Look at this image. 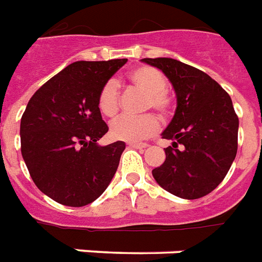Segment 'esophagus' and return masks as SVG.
<instances>
[{"mask_svg": "<svg viewBox=\"0 0 262 262\" xmlns=\"http://www.w3.org/2000/svg\"><path fill=\"white\" fill-rule=\"evenodd\" d=\"M129 147H133V148H137V149H144L148 147L147 143H127Z\"/></svg>", "mask_w": 262, "mask_h": 262, "instance_id": "obj_1", "label": "esophagus"}]
</instances>
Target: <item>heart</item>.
I'll return each instance as SVG.
<instances>
[{
	"instance_id": "obj_1",
	"label": "heart",
	"mask_w": 262,
	"mask_h": 262,
	"mask_svg": "<svg viewBox=\"0 0 262 262\" xmlns=\"http://www.w3.org/2000/svg\"><path fill=\"white\" fill-rule=\"evenodd\" d=\"M132 85L147 95L144 108H152L159 115L166 117L173 108V97L167 92V79L161 71L151 66H140L129 74ZM121 105L119 88L114 79L101 86L97 96V107L105 117H114ZM159 122L155 115L145 114L141 117L121 115L110 125V133L114 139L125 141H139L155 135Z\"/></svg>"
}]
</instances>
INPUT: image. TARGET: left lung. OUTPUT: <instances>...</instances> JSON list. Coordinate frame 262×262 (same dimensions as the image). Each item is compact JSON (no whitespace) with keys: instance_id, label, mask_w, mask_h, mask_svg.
<instances>
[{"instance_id":"obj_1","label":"left lung","mask_w":262,"mask_h":262,"mask_svg":"<svg viewBox=\"0 0 262 262\" xmlns=\"http://www.w3.org/2000/svg\"><path fill=\"white\" fill-rule=\"evenodd\" d=\"M166 74L177 108L162 139L166 159L152 170L163 189L184 199H199L224 180L236 157L239 118L227 92L206 73L169 57L143 59Z\"/></svg>"}]
</instances>
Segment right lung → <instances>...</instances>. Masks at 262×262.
I'll list each match as a JSON object with an SVG mask.
<instances>
[{
  "instance_id": "obj_1",
  "label": "right lung",
  "mask_w": 262,
  "mask_h": 262,
  "mask_svg": "<svg viewBox=\"0 0 262 262\" xmlns=\"http://www.w3.org/2000/svg\"><path fill=\"white\" fill-rule=\"evenodd\" d=\"M127 59L75 61L39 88L20 122V144L34 184L60 205L86 206L111 183L123 141L97 145L108 132L97 96Z\"/></svg>"
}]
</instances>
